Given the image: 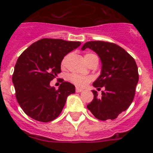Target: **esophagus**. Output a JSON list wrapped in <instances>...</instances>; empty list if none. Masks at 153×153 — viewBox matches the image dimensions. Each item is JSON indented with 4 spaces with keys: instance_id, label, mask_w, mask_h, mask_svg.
I'll list each match as a JSON object with an SVG mask.
<instances>
[{
    "instance_id": "obj_1",
    "label": "esophagus",
    "mask_w": 153,
    "mask_h": 153,
    "mask_svg": "<svg viewBox=\"0 0 153 153\" xmlns=\"http://www.w3.org/2000/svg\"><path fill=\"white\" fill-rule=\"evenodd\" d=\"M83 89L79 88V87H76V93H80V92H83Z\"/></svg>"
}]
</instances>
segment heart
I'll use <instances>...</instances> for the list:
<instances>
[{
  "label": "heart",
  "instance_id": "1",
  "mask_svg": "<svg viewBox=\"0 0 153 153\" xmlns=\"http://www.w3.org/2000/svg\"><path fill=\"white\" fill-rule=\"evenodd\" d=\"M94 56H97L94 53H86L84 55V59L86 60V62L87 63H89V61L90 60L92 57H93ZM67 58H68V56H66L63 60H62V67H65V65L67 63ZM68 79L70 82H72L74 84H75L76 86H85L90 83V81L92 80V77L90 76H85L79 75V74H70L68 76Z\"/></svg>",
  "mask_w": 153,
  "mask_h": 153
}]
</instances>
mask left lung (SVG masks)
I'll return each mask as SVG.
<instances>
[{
    "mask_svg": "<svg viewBox=\"0 0 153 153\" xmlns=\"http://www.w3.org/2000/svg\"><path fill=\"white\" fill-rule=\"evenodd\" d=\"M86 48L97 53L102 63L101 74L93 86L105 88L100 97L93 90L94 97L87 109L98 120H114L128 109L134 99L139 81L137 65L130 54L113 43L89 41L81 50Z\"/></svg>",
    "mask_w": 153,
    "mask_h": 153,
    "instance_id": "1",
    "label": "left lung"
}]
</instances>
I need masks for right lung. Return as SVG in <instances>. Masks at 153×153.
I'll use <instances>...</instances> for the list:
<instances>
[{
    "mask_svg": "<svg viewBox=\"0 0 153 153\" xmlns=\"http://www.w3.org/2000/svg\"><path fill=\"white\" fill-rule=\"evenodd\" d=\"M80 44L79 41L44 38L31 44L19 56L12 81L17 102L27 116L47 123L60 114L67 97L75 93V86L62 79L56 90L50 82L61 72L63 57Z\"/></svg>",
    "mask_w": 153,
    "mask_h": 153,
    "instance_id": "1",
    "label": "right lung"
}]
</instances>
